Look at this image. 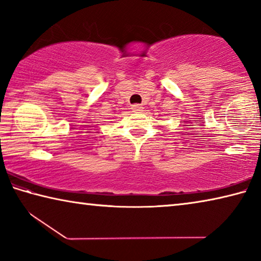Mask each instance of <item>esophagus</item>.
Here are the masks:
<instances>
[{
    "label": "esophagus",
    "mask_w": 261,
    "mask_h": 261,
    "mask_svg": "<svg viewBox=\"0 0 261 261\" xmlns=\"http://www.w3.org/2000/svg\"><path fill=\"white\" fill-rule=\"evenodd\" d=\"M131 109L132 110H135V112H141V110H143V107H141L140 105H132L131 106Z\"/></svg>",
    "instance_id": "1"
}]
</instances>
